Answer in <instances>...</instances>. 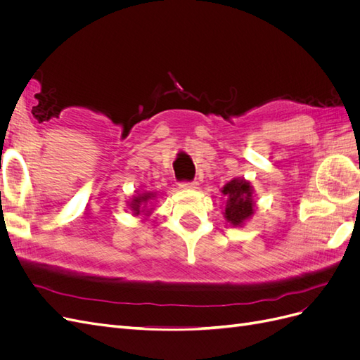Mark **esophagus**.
Listing matches in <instances>:
<instances>
[{
	"mask_svg": "<svg viewBox=\"0 0 360 360\" xmlns=\"http://www.w3.org/2000/svg\"><path fill=\"white\" fill-rule=\"evenodd\" d=\"M180 188L181 189H197L198 188V183L197 181H183L181 184H180Z\"/></svg>",
	"mask_w": 360,
	"mask_h": 360,
	"instance_id": "obj_1",
	"label": "esophagus"
}]
</instances>
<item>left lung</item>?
<instances>
[{
	"mask_svg": "<svg viewBox=\"0 0 360 360\" xmlns=\"http://www.w3.org/2000/svg\"><path fill=\"white\" fill-rule=\"evenodd\" d=\"M225 197L224 217L233 226H243L255 213L254 188L245 179H233L221 189Z\"/></svg>",
	"mask_w": 360,
	"mask_h": 360,
	"instance_id": "8db88e82",
	"label": "left lung"
}]
</instances>
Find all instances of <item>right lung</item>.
<instances>
[{
    "label": "right lung",
    "mask_w": 360,
    "mask_h": 360,
    "mask_svg": "<svg viewBox=\"0 0 360 360\" xmlns=\"http://www.w3.org/2000/svg\"><path fill=\"white\" fill-rule=\"evenodd\" d=\"M156 198L155 192H143L138 193L135 197L129 201V210L132 212L134 216H139V214H146L148 216L151 213V209H148V204Z\"/></svg>",
    "instance_id": "1"
}]
</instances>
